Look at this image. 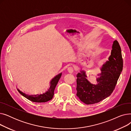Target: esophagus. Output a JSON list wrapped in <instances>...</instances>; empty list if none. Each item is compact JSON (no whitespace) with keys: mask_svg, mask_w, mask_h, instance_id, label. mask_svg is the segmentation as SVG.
Here are the masks:
<instances>
[{"mask_svg":"<svg viewBox=\"0 0 131 131\" xmlns=\"http://www.w3.org/2000/svg\"><path fill=\"white\" fill-rule=\"evenodd\" d=\"M67 71L70 73H73L74 72V68L73 67H69L67 68Z\"/></svg>","mask_w":131,"mask_h":131,"instance_id":"34e87169","label":"esophagus"}]
</instances>
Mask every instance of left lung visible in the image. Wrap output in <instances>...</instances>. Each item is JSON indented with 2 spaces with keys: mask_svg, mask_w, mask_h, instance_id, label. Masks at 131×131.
I'll use <instances>...</instances> for the list:
<instances>
[{
  "mask_svg": "<svg viewBox=\"0 0 131 131\" xmlns=\"http://www.w3.org/2000/svg\"><path fill=\"white\" fill-rule=\"evenodd\" d=\"M108 60L100 68L101 73L97 74L99 77L96 79V84H91L87 80L85 71H81L77 74V95L84 104L98 103L113 92L123 66L121 48L117 40L114 41Z\"/></svg>",
  "mask_w": 131,
  "mask_h": 131,
  "instance_id": "obj_1",
  "label": "left lung"
}]
</instances>
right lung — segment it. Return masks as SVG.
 <instances>
[{"instance_id": "1", "label": "right lung", "mask_w": 131, "mask_h": 131, "mask_svg": "<svg viewBox=\"0 0 131 131\" xmlns=\"http://www.w3.org/2000/svg\"><path fill=\"white\" fill-rule=\"evenodd\" d=\"M61 73L58 74L51 80L50 81V88L48 89V90L45 93H43V94L29 95L20 91L19 89H18V91L23 97L31 101L35 102H45L48 101L52 99L53 97L54 89L56 88L60 78L61 77Z\"/></svg>"}]
</instances>
